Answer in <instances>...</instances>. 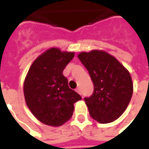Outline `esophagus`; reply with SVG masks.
I'll use <instances>...</instances> for the list:
<instances>
[{"mask_svg": "<svg viewBox=\"0 0 149 149\" xmlns=\"http://www.w3.org/2000/svg\"><path fill=\"white\" fill-rule=\"evenodd\" d=\"M76 91H77V93H78L81 94V88H76Z\"/></svg>", "mask_w": 149, "mask_h": 149, "instance_id": "34e87169", "label": "esophagus"}]
</instances>
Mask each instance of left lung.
<instances>
[{"label": "left lung", "mask_w": 149, "mask_h": 149, "mask_svg": "<svg viewBox=\"0 0 149 149\" xmlns=\"http://www.w3.org/2000/svg\"><path fill=\"white\" fill-rule=\"evenodd\" d=\"M78 58L89 73L93 93L84 97L90 116L101 124L116 120L131 100L133 85L128 70L104 51L81 52Z\"/></svg>", "instance_id": "left-lung-1"}]
</instances>
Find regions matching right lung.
<instances>
[{
    "label": "right lung",
    "instance_id": "1",
    "mask_svg": "<svg viewBox=\"0 0 149 149\" xmlns=\"http://www.w3.org/2000/svg\"><path fill=\"white\" fill-rule=\"evenodd\" d=\"M74 52L52 48L37 57L29 70L24 84L27 106L37 120L50 126H60L72 116L74 103L81 100L68 85L63 71Z\"/></svg>",
    "mask_w": 149,
    "mask_h": 149
}]
</instances>
